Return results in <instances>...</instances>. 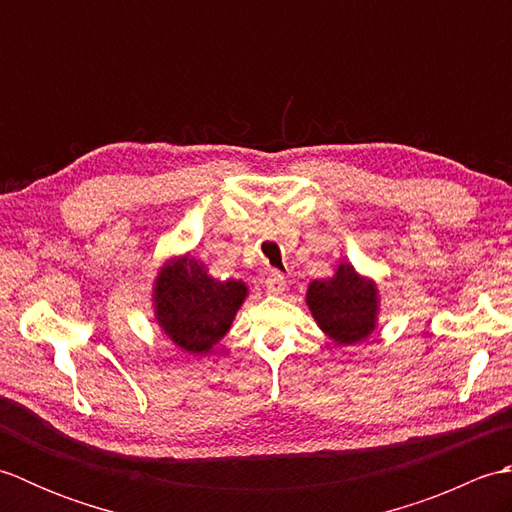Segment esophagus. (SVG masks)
<instances>
[{"label":"esophagus","mask_w":512,"mask_h":512,"mask_svg":"<svg viewBox=\"0 0 512 512\" xmlns=\"http://www.w3.org/2000/svg\"><path fill=\"white\" fill-rule=\"evenodd\" d=\"M266 290L270 295H281L286 290V277L281 273H270L266 279Z\"/></svg>","instance_id":"1"}]
</instances>
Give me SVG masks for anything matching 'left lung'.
Segmentation results:
<instances>
[{"instance_id":"1","label":"left lung","mask_w":512,"mask_h":512,"mask_svg":"<svg viewBox=\"0 0 512 512\" xmlns=\"http://www.w3.org/2000/svg\"><path fill=\"white\" fill-rule=\"evenodd\" d=\"M306 303L314 321L336 345L365 341L376 330L380 310L376 281L358 275L347 262H341L332 277L314 279Z\"/></svg>"}]
</instances>
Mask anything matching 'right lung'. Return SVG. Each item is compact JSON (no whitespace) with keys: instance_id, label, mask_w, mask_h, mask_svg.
<instances>
[{"instance_id":"right-lung-1","label":"right lung","mask_w":512,"mask_h":512,"mask_svg":"<svg viewBox=\"0 0 512 512\" xmlns=\"http://www.w3.org/2000/svg\"><path fill=\"white\" fill-rule=\"evenodd\" d=\"M248 297L239 279L220 281L191 255L169 259L154 281V314L169 339L189 354H206L231 330Z\"/></svg>"}]
</instances>
